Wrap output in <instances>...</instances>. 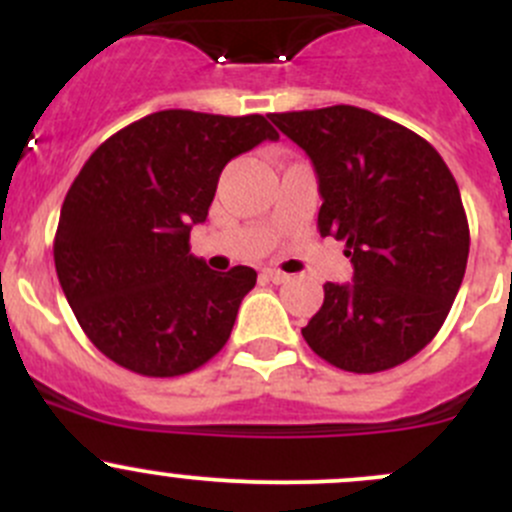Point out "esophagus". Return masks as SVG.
Instances as JSON below:
<instances>
[{
  "mask_svg": "<svg viewBox=\"0 0 512 512\" xmlns=\"http://www.w3.org/2000/svg\"><path fill=\"white\" fill-rule=\"evenodd\" d=\"M262 277H265V280H270V282H275V285H282V282L289 280L287 272L277 270V267H267V270H262Z\"/></svg>",
  "mask_w": 512,
  "mask_h": 512,
  "instance_id": "34e87169",
  "label": "esophagus"
}]
</instances>
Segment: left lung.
<instances>
[{"label":"left lung","mask_w":512,"mask_h":512,"mask_svg":"<svg viewBox=\"0 0 512 512\" xmlns=\"http://www.w3.org/2000/svg\"><path fill=\"white\" fill-rule=\"evenodd\" d=\"M319 178V235L347 242L352 285H324L304 342L354 374L394 369L438 334L466 275L471 232L436 148L356 106L272 113Z\"/></svg>","instance_id":"left-lung-1"}]
</instances>
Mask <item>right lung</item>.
Returning <instances> with one entry per match:
<instances>
[{
  "mask_svg": "<svg viewBox=\"0 0 512 512\" xmlns=\"http://www.w3.org/2000/svg\"><path fill=\"white\" fill-rule=\"evenodd\" d=\"M280 133L260 113L158 111L101 143L66 193L54 237L61 289L91 344L141 376L190 374L230 339L252 267L190 255L223 168Z\"/></svg>",
  "mask_w": 512,
  "mask_h": 512,
  "instance_id": "add662e5",
  "label": "right lung"
}]
</instances>
